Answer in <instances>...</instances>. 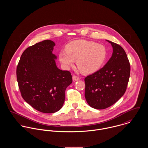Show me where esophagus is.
Here are the masks:
<instances>
[{
    "instance_id": "esophagus-1",
    "label": "esophagus",
    "mask_w": 148,
    "mask_h": 148,
    "mask_svg": "<svg viewBox=\"0 0 148 148\" xmlns=\"http://www.w3.org/2000/svg\"><path fill=\"white\" fill-rule=\"evenodd\" d=\"M72 79H73V82H76V81L79 80L80 79L79 77H77V76H75V75H73V76H72Z\"/></svg>"
}]
</instances>
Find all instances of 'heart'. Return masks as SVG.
<instances>
[{
	"instance_id": "1",
	"label": "heart",
	"mask_w": 148,
	"mask_h": 148,
	"mask_svg": "<svg viewBox=\"0 0 148 148\" xmlns=\"http://www.w3.org/2000/svg\"><path fill=\"white\" fill-rule=\"evenodd\" d=\"M66 51L59 53V59L65 67L74 65L84 73H91L97 71L104 63L106 58V47L101 44L85 40H77L69 43Z\"/></svg>"
}]
</instances>
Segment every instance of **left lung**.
<instances>
[{"label": "left lung", "instance_id": "left-lung-1", "mask_svg": "<svg viewBox=\"0 0 148 148\" xmlns=\"http://www.w3.org/2000/svg\"><path fill=\"white\" fill-rule=\"evenodd\" d=\"M113 47L112 56L100 69L85 78V97L89 106L104 109L116 103L127 90L130 65L120 45L107 40Z\"/></svg>", "mask_w": 148, "mask_h": 148}]
</instances>
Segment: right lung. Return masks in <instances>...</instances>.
<instances>
[{"label": "right lung", "instance_id": "add662e5", "mask_svg": "<svg viewBox=\"0 0 148 148\" xmlns=\"http://www.w3.org/2000/svg\"><path fill=\"white\" fill-rule=\"evenodd\" d=\"M55 42L43 40L28 47L22 53L16 77L23 99L45 113L59 110L63 106L65 89L72 83L71 73L59 69L52 53Z\"/></svg>", "mask_w": 148, "mask_h": 148}]
</instances>
